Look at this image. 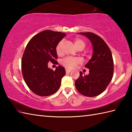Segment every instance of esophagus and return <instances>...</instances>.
Masks as SVG:
<instances>
[{"label": "esophagus", "mask_w": 132, "mask_h": 132, "mask_svg": "<svg viewBox=\"0 0 132 132\" xmlns=\"http://www.w3.org/2000/svg\"><path fill=\"white\" fill-rule=\"evenodd\" d=\"M71 71V70L69 69H66V73H69V72H70Z\"/></svg>", "instance_id": "esophagus-1"}]
</instances>
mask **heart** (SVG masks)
Listing matches in <instances>:
<instances>
[{
	"label": "heart",
	"mask_w": 132,
	"mask_h": 132,
	"mask_svg": "<svg viewBox=\"0 0 132 132\" xmlns=\"http://www.w3.org/2000/svg\"><path fill=\"white\" fill-rule=\"evenodd\" d=\"M74 43L78 50H83L86 46V43L80 38H75L74 40ZM63 44L62 41L59 43L56 46V52L58 54H61L62 53V46ZM62 63L64 66L69 69H73L77 64L80 63V59L78 58L67 57L64 58L62 62Z\"/></svg>",
	"instance_id": "heart-1"
}]
</instances>
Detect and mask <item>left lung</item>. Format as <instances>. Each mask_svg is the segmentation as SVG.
Wrapping results in <instances>:
<instances>
[{
  "label": "left lung",
  "mask_w": 132,
  "mask_h": 132,
  "mask_svg": "<svg viewBox=\"0 0 132 132\" xmlns=\"http://www.w3.org/2000/svg\"><path fill=\"white\" fill-rule=\"evenodd\" d=\"M88 38L92 45L91 58L85 65L88 75L80 76L75 82L78 91L84 96L94 97L102 94L112 79L113 61L109 47L99 36L91 32L78 33Z\"/></svg>",
  "instance_id": "obj_1"
}]
</instances>
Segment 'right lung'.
<instances>
[{
  "label": "right lung",
  "mask_w": 132,
  "mask_h": 132,
  "mask_svg": "<svg viewBox=\"0 0 132 132\" xmlns=\"http://www.w3.org/2000/svg\"><path fill=\"white\" fill-rule=\"evenodd\" d=\"M66 35L50 30H44L30 39L24 50L21 70L27 85L40 96L54 94L60 88L65 69L58 66L55 71L48 68L49 62H58L56 46Z\"/></svg>",
  "instance_id": "right-lung-1"
}]
</instances>
